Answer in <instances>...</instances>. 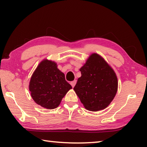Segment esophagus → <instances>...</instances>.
<instances>
[{"mask_svg":"<svg viewBox=\"0 0 147 147\" xmlns=\"http://www.w3.org/2000/svg\"><path fill=\"white\" fill-rule=\"evenodd\" d=\"M70 84H71V85L72 86V87H73V88H74V86H75V84H76V80H74V81L71 82Z\"/></svg>","mask_w":147,"mask_h":147,"instance_id":"34e87169","label":"esophagus"}]
</instances>
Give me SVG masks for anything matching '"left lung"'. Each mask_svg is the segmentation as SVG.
Here are the masks:
<instances>
[{
  "label": "left lung",
  "mask_w": 147,
  "mask_h": 147,
  "mask_svg": "<svg viewBox=\"0 0 147 147\" xmlns=\"http://www.w3.org/2000/svg\"><path fill=\"white\" fill-rule=\"evenodd\" d=\"M80 71L82 76L74 90L84 108L92 111L107 108L118 89L117 77L113 69L101 56L93 53Z\"/></svg>",
  "instance_id": "obj_1"
}]
</instances>
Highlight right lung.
<instances>
[{"instance_id":"right-lung-1","label":"right lung","mask_w":147,"mask_h":147,"mask_svg":"<svg viewBox=\"0 0 147 147\" xmlns=\"http://www.w3.org/2000/svg\"><path fill=\"white\" fill-rule=\"evenodd\" d=\"M72 89L58 69L57 63L45 59L41 61L31 76L29 90L35 102L44 108H56L62 98Z\"/></svg>"}]
</instances>
